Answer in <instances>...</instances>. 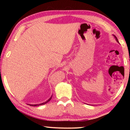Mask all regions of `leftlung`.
I'll list each match as a JSON object with an SVG mask.
<instances>
[{"label":"left lung","instance_id":"1","mask_svg":"<svg viewBox=\"0 0 130 130\" xmlns=\"http://www.w3.org/2000/svg\"><path fill=\"white\" fill-rule=\"evenodd\" d=\"M113 36L114 37V38H115V40L117 41V42H118V43H119V41H118V39H117V37H116V36H115V35H113Z\"/></svg>","mask_w":130,"mask_h":130}]
</instances>
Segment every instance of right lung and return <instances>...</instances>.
<instances>
[{
	"label": "right lung",
	"instance_id": "right-lung-1",
	"mask_svg": "<svg viewBox=\"0 0 130 130\" xmlns=\"http://www.w3.org/2000/svg\"><path fill=\"white\" fill-rule=\"evenodd\" d=\"M52 96H53V95H51V96L50 98H49L48 99V100H47V101H45V102H43V103H41V104H28V105H29L30 106H39V105H44V104H47V103L48 102H49V101L51 100V98H52Z\"/></svg>",
	"mask_w": 130,
	"mask_h": 130
}]
</instances>
